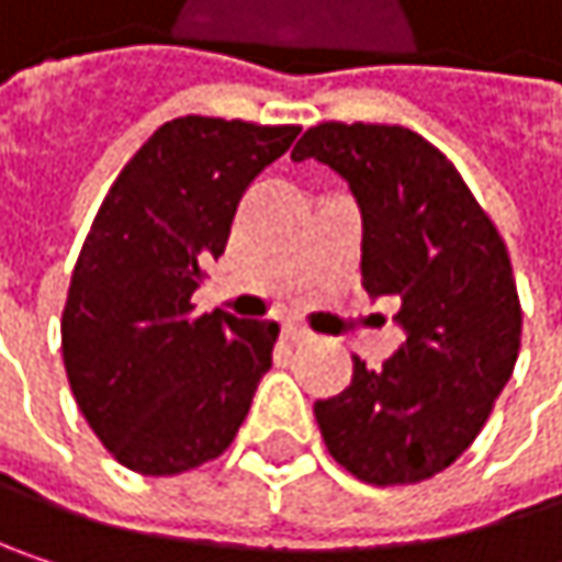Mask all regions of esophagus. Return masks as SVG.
I'll list each match as a JSON object with an SVG mask.
<instances>
[{"mask_svg":"<svg viewBox=\"0 0 562 562\" xmlns=\"http://www.w3.org/2000/svg\"><path fill=\"white\" fill-rule=\"evenodd\" d=\"M282 338H285V341H292V345H299V341H308V338H312V331H308V328H302V325L285 322V325H282Z\"/></svg>","mask_w":562,"mask_h":562,"instance_id":"34e87169","label":"esophagus"}]
</instances>
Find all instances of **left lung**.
Wrapping results in <instances>:
<instances>
[{"label":"left lung","instance_id":"1","mask_svg":"<svg viewBox=\"0 0 562 562\" xmlns=\"http://www.w3.org/2000/svg\"><path fill=\"white\" fill-rule=\"evenodd\" d=\"M295 162L335 169L361 207L364 289L400 302L406 341L351 384L315 400L322 439L368 485H416L482 432L520 348L507 247L456 166L423 136L381 123H318Z\"/></svg>","mask_w":562,"mask_h":562}]
</instances>
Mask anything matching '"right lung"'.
Returning a JSON list of instances; mask_svg holds the SVG:
<instances>
[{"instance_id":"add662e5","label":"right lung","mask_w":562,"mask_h":562,"mask_svg":"<svg viewBox=\"0 0 562 562\" xmlns=\"http://www.w3.org/2000/svg\"><path fill=\"white\" fill-rule=\"evenodd\" d=\"M299 126L181 116L159 126L103 198L60 315L74 400L139 475L217 459L273 368L277 322L194 315L204 267L227 247L247 184Z\"/></svg>"}]
</instances>
